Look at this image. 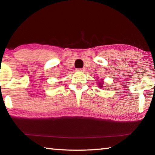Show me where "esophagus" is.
<instances>
[{
	"label": "esophagus",
	"mask_w": 155,
	"mask_h": 155,
	"mask_svg": "<svg viewBox=\"0 0 155 155\" xmlns=\"http://www.w3.org/2000/svg\"><path fill=\"white\" fill-rule=\"evenodd\" d=\"M76 71H84V69H77Z\"/></svg>",
	"instance_id": "34e87169"
}]
</instances>
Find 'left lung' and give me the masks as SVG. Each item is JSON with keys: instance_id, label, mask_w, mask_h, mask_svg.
I'll return each instance as SVG.
<instances>
[{"instance_id": "8db88e82", "label": "left lung", "mask_w": 155, "mask_h": 155, "mask_svg": "<svg viewBox=\"0 0 155 155\" xmlns=\"http://www.w3.org/2000/svg\"><path fill=\"white\" fill-rule=\"evenodd\" d=\"M103 84H104V81L102 79H101V81L100 82H98L97 83V85H98V86L100 87V88H103V87H104Z\"/></svg>"}]
</instances>
